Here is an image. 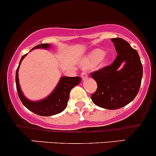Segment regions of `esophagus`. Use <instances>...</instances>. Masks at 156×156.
Returning <instances> with one entry per match:
<instances>
[{
  "mask_svg": "<svg viewBox=\"0 0 156 156\" xmlns=\"http://www.w3.org/2000/svg\"><path fill=\"white\" fill-rule=\"evenodd\" d=\"M81 77H82L83 80H86L87 78H88V75L87 73V72L83 71L82 73H81Z\"/></svg>",
  "mask_w": 156,
  "mask_h": 156,
  "instance_id": "obj_1",
  "label": "esophagus"
}]
</instances>
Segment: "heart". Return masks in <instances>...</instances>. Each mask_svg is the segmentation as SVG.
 <instances>
[{"instance_id": "1", "label": "heart", "mask_w": 156, "mask_h": 156, "mask_svg": "<svg viewBox=\"0 0 156 156\" xmlns=\"http://www.w3.org/2000/svg\"><path fill=\"white\" fill-rule=\"evenodd\" d=\"M105 55V51L101 49H96V50L92 51L87 57L86 60H85V64L87 66H94L96 63H97L98 62L104 57ZM106 63V60H101V65H104Z\"/></svg>"}]
</instances>
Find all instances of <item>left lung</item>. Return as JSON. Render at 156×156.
<instances>
[{
    "instance_id": "left-lung-1",
    "label": "left lung",
    "mask_w": 156,
    "mask_h": 156,
    "mask_svg": "<svg viewBox=\"0 0 156 156\" xmlns=\"http://www.w3.org/2000/svg\"><path fill=\"white\" fill-rule=\"evenodd\" d=\"M117 56L111 65L90 73L97 83V89L91 95L96 105L109 110L121 108L130 103L138 93L143 76V66L138 53L127 41L113 38ZM123 62L124 68L118 69Z\"/></svg>"
}]
</instances>
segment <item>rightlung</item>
<instances>
[{
  "label": "right lung",
  "mask_w": 156,
  "mask_h": 156,
  "mask_svg": "<svg viewBox=\"0 0 156 156\" xmlns=\"http://www.w3.org/2000/svg\"><path fill=\"white\" fill-rule=\"evenodd\" d=\"M49 46H50V45H48V43H43L37 45L34 48H33V49L38 48H48ZM26 55H27V54L23 55L21 58L19 65L16 69V89H17L18 95H19L21 101L27 109L30 110L34 114H37V115L49 117V116L60 114V112L64 111L65 108H66L71 90L74 87L81 82L82 79L81 78V77L78 76L62 77L55 90L52 92L51 94L49 95L48 97L39 101H30L24 97L22 90H21L20 85L19 83V76H18L19 66H20L21 62L22 61V60Z\"/></svg>",
  "instance_id": "add662e5"
}]
</instances>
